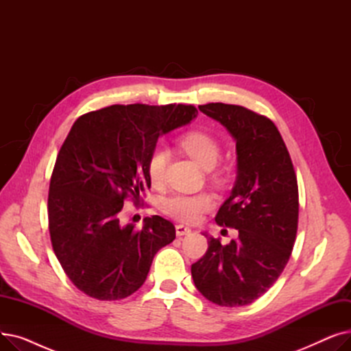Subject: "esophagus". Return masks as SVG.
Returning a JSON list of instances; mask_svg holds the SVG:
<instances>
[{
    "label": "esophagus",
    "mask_w": 351,
    "mask_h": 351,
    "mask_svg": "<svg viewBox=\"0 0 351 351\" xmlns=\"http://www.w3.org/2000/svg\"><path fill=\"white\" fill-rule=\"evenodd\" d=\"M188 233H191V228H188L185 225H176V234L178 236H185Z\"/></svg>",
    "instance_id": "34e87169"
}]
</instances>
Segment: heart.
I'll list each match as a JSON object with an SVG mask.
<instances>
[{"label":"heart","instance_id":"heart-1","mask_svg":"<svg viewBox=\"0 0 351 351\" xmlns=\"http://www.w3.org/2000/svg\"><path fill=\"white\" fill-rule=\"evenodd\" d=\"M179 145L199 166L212 169L220 156V146L215 136L205 131H191L180 136ZM169 160V151L165 145H156L147 158V175L154 185L162 182ZM217 178V176H215ZM215 200L209 193H175L162 200V210L182 222L193 223L202 213L212 209Z\"/></svg>","mask_w":351,"mask_h":351}]
</instances>
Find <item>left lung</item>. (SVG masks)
<instances>
[{"label": "left lung", "mask_w": 351, "mask_h": 351, "mask_svg": "<svg viewBox=\"0 0 351 351\" xmlns=\"http://www.w3.org/2000/svg\"><path fill=\"white\" fill-rule=\"evenodd\" d=\"M200 112L226 128L236 142V180L216 223L239 230L192 265L196 289L219 306H246L278 280L291 254L299 220L298 179L276 125L239 105L208 104Z\"/></svg>", "instance_id": "left-lung-1"}]
</instances>
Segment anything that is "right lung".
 I'll list each match as a JSON object with an SVG mask.
<instances>
[{
    "mask_svg": "<svg viewBox=\"0 0 351 351\" xmlns=\"http://www.w3.org/2000/svg\"><path fill=\"white\" fill-rule=\"evenodd\" d=\"M192 105H112L72 125L55 162L48 195L52 249L69 280L98 300H121L146 280L175 226L146 217L121 222L123 200L151 188L147 158L159 136L191 123Z\"/></svg>",
    "mask_w": 351,
    "mask_h": 351,
    "instance_id": "obj_1",
    "label": "right lung"
}]
</instances>
